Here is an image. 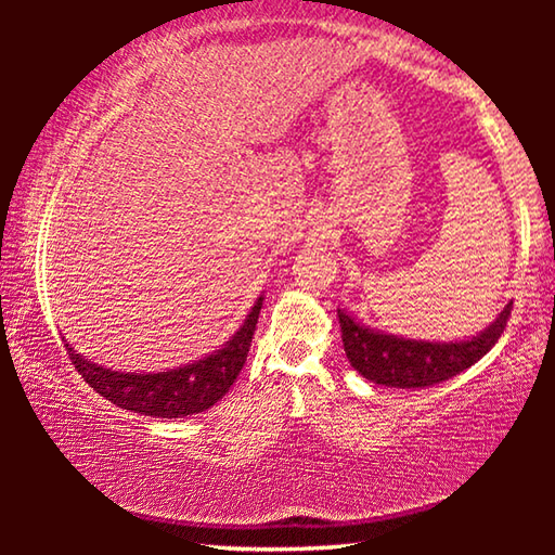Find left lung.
Wrapping results in <instances>:
<instances>
[{
	"instance_id": "1",
	"label": "left lung",
	"mask_w": 555,
	"mask_h": 555,
	"mask_svg": "<svg viewBox=\"0 0 555 555\" xmlns=\"http://www.w3.org/2000/svg\"><path fill=\"white\" fill-rule=\"evenodd\" d=\"M509 315L512 304H506L500 318L473 340L424 343L370 331V327L352 321L345 311H337L345 354L352 367L364 379L397 389L434 387V384L446 382L473 367L500 340Z\"/></svg>"
}]
</instances>
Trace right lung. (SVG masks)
Instances as JSON below:
<instances>
[{
    "label": "right lung",
    "instance_id": "1",
    "mask_svg": "<svg viewBox=\"0 0 555 555\" xmlns=\"http://www.w3.org/2000/svg\"><path fill=\"white\" fill-rule=\"evenodd\" d=\"M261 311V298H257L247 321L234 333L232 340L218 350L208 354L205 360H198L185 367L158 374H134V372H112L98 367L73 350L65 343L70 362L82 379H86L100 397L117 403V406L144 413L154 418H183L193 413L208 411L212 403H218L224 393L230 391L234 379L247 362V352L251 345V335L257 331Z\"/></svg>",
    "mask_w": 555,
    "mask_h": 555
}]
</instances>
